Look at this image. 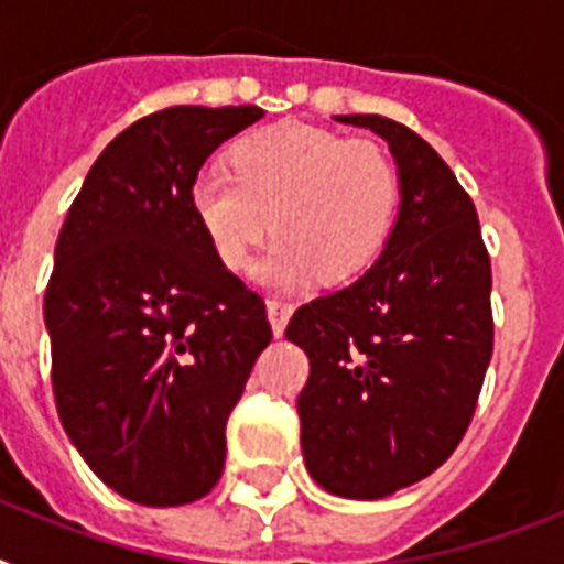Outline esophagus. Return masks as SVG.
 Here are the masks:
<instances>
[{
  "mask_svg": "<svg viewBox=\"0 0 564 564\" xmlns=\"http://www.w3.org/2000/svg\"><path fill=\"white\" fill-rule=\"evenodd\" d=\"M292 310L295 307H292L290 301H278V299L265 301V313H269V322H272L274 336L283 334V327H286V322H290Z\"/></svg>",
  "mask_w": 564,
  "mask_h": 564,
  "instance_id": "esophagus-1",
  "label": "esophagus"
}]
</instances>
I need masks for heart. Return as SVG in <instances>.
Masks as SVG:
<instances>
[{
    "instance_id": "heart-1",
    "label": "heart",
    "mask_w": 564,
    "mask_h": 564,
    "mask_svg": "<svg viewBox=\"0 0 564 564\" xmlns=\"http://www.w3.org/2000/svg\"><path fill=\"white\" fill-rule=\"evenodd\" d=\"M195 221L230 272H246L269 234H281L263 278L281 286L348 281L371 265L398 210V172L369 140L281 122L239 140L230 172L189 189Z\"/></svg>"
}]
</instances>
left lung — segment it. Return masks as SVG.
Segmentation results:
<instances>
[{
	"label": "left lung",
	"mask_w": 564,
	"mask_h": 564,
	"mask_svg": "<svg viewBox=\"0 0 564 564\" xmlns=\"http://www.w3.org/2000/svg\"><path fill=\"white\" fill-rule=\"evenodd\" d=\"M389 143L401 210L369 272L295 310L310 357L299 394L310 477L377 500L433 474L463 442L489 369L491 263L471 195L433 145L377 113L336 117Z\"/></svg>",
	"instance_id": "1"
}]
</instances>
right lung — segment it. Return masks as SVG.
I'll use <instances>...</instances> for the list:
<instances>
[{"label": "right lung", "mask_w": 564, "mask_h": 564, "mask_svg": "<svg viewBox=\"0 0 564 564\" xmlns=\"http://www.w3.org/2000/svg\"><path fill=\"white\" fill-rule=\"evenodd\" d=\"M254 105L158 110L96 158L55 246L43 316L66 436L122 498L181 507L225 468V424L272 327L216 260L189 189Z\"/></svg>", "instance_id": "add662e5"}]
</instances>
